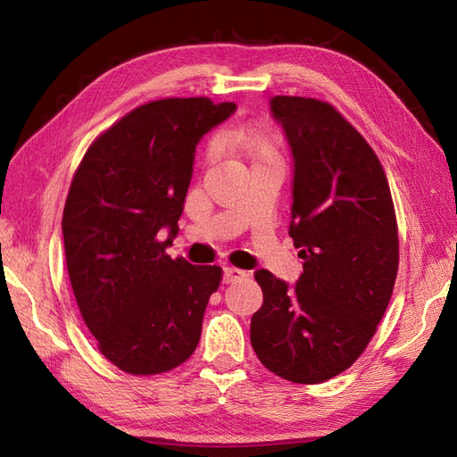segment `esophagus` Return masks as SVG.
I'll return each mask as SVG.
<instances>
[{
    "label": "esophagus",
    "instance_id": "esophagus-1",
    "mask_svg": "<svg viewBox=\"0 0 457 457\" xmlns=\"http://www.w3.org/2000/svg\"><path fill=\"white\" fill-rule=\"evenodd\" d=\"M244 278H245V270L234 269V267H225L223 269V282L225 284H234V282H240Z\"/></svg>",
    "mask_w": 457,
    "mask_h": 457
}]
</instances>
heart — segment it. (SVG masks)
Masks as SVG:
<instances>
[{
  "label": "heart",
  "mask_w": 457,
  "mask_h": 457,
  "mask_svg": "<svg viewBox=\"0 0 457 457\" xmlns=\"http://www.w3.org/2000/svg\"><path fill=\"white\" fill-rule=\"evenodd\" d=\"M223 143L237 148L252 165L280 162L278 141H276V137L270 131L265 129L238 126L223 137Z\"/></svg>",
  "instance_id": "b5f03b06"
}]
</instances>
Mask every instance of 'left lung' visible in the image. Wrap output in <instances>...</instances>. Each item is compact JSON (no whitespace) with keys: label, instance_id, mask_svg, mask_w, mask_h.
<instances>
[{"label":"left lung","instance_id":"8db88e82","mask_svg":"<svg viewBox=\"0 0 457 457\" xmlns=\"http://www.w3.org/2000/svg\"><path fill=\"white\" fill-rule=\"evenodd\" d=\"M270 110L294 156L289 237L303 272L294 287L255 272L262 305L252 316V347L276 376L322 383L364 353L389 305L395 205L376 152L329 103L276 95Z\"/></svg>","mask_w":457,"mask_h":457}]
</instances>
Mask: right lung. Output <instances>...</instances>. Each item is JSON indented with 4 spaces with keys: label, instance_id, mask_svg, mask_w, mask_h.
<instances>
[{
    "label": "right lung",
    "instance_id": "add662e5",
    "mask_svg": "<svg viewBox=\"0 0 457 457\" xmlns=\"http://www.w3.org/2000/svg\"><path fill=\"white\" fill-rule=\"evenodd\" d=\"M237 104L207 96L152 101L96 137L62 213L66 269L86 326L110 362L156 376L195 353L223 270L165 247L192 179L196 145Z\"/></svg>",
    "mask_w": 457,
    "mask_h": 457
}]
</instances>
